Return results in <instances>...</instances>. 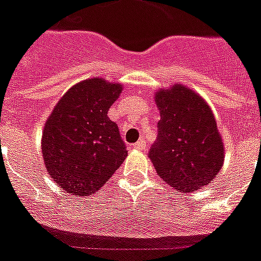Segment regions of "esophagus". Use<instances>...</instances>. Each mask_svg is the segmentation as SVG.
Here are the masks:
<instances>
[{
    "label": "esophagus",
    "instance_id": "esophagus-1",
    "mask_svg": "<svg viewBox=\"0 0 261 261\" xmlns=\"http://www.w3.org/2000/svg\"><path fill=\"white\" fill-rule=\"evenodd\" d=\"M133 148H135V149H139V150L145 149V148H146L145 141H144V140H139V141H137V143L133 144Z\"/></svg>",
    "mask_w": 261,
    "mask_h": 261
}]
</instances>
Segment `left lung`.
Here are the masks:
<instances>
[{
    "instance_id": "left-lung-1",
    "label": "left lung",
    "mask_w": 261,
    "mask_h": 261,
    "mask_svg": "<svg viewBox=\"0 0 261 261\" xmlns=\"http://www.w3.org/2000/svg\"><path fill=\"white\" fill-rule=\"evenodd\" d=\"M160 121L149 159L157 174L178 192L211 184L224 163V144L216 118L203 97L174 84L154 94Z\"/></svg>"
}]
</instances>
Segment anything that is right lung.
Returning <instances> with one entry per match:
<instances>
[{"mask_svg": "<svg viewBox=\"0 0 261 261\" xmlns=\"http://www.w3.org/2000/svg\"><path fill=\"white\" fill-rule=\"evenodd\" d=\"M122 85L84 80L68 89L45 121L41 149L53 181L77 197L102 188L128 156L108 111Z\"/></svg>", "mask_w": 261, "mask_h": 261, "instance_id": "right-lung-1", "label": "right lung"}]
</instances>
